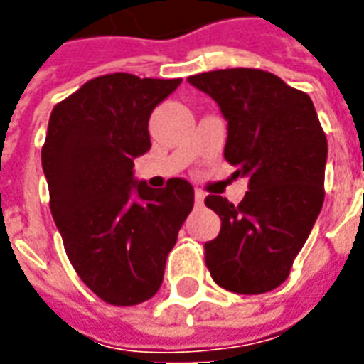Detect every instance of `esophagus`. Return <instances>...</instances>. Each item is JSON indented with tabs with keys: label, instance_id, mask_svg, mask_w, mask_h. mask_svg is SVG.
Segmentation results:
<instances>
[{
	"label": "esophagus",
	"instance_id": "esophagus-1",
	"mask_svg": "<svg viewBox=\"0 0 364 364\" xmlns=\"http://www.w3.org/2000/svg\"><path fill=\"white\" fill-rule=\"evenodd\" d=\"M203 203H205V193L197 189V191H195V205L200 206V205H203Z\"/></svg>",
	"mask_w": 364,
	"mask_h": 364
}]
</instances>
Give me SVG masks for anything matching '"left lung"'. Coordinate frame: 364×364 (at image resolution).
<instances>
[{
	"mask_svg": "<svg viewBox=\"0 0 364 364\" xmlns=\"http://www.w3.org/2000/svg\"><path fill=\"white\" fill-rule=\"evenodd\" d=\"M228 120L224 158L247 177L240 205L208 195L220 234L205 244L216 284L237 294H263L287 281L323 205L328 140L314 103L274 74L230 68L191 75Z\"/></svg>",
	"mask_w": 364,
	"mask_h": 364,
	"instance_id": "1",
	"label": "left lung"
}]
</instances>
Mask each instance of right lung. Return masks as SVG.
Returning a JSON list of instances; mask_svg holds the SVG:
<instances>
[{
	"mask_svg": "<svg viewBox=\"0 0 364 364\" xmlns=\"http://www.w3.org/2000/svg\"><path fill=\"white\" fill-rule=\"evenodd\" d=\"M179 83L99 75L52 109L43 146L52 216L75 273L107 304L134 306L158 292L193 210L189 181L151 189L132 171L151 146V111Z\"/></svg>",
	"mask_w": 364,
	"mask_h": 364,
	"instance_id": "add662e5",
	"label": "right lung"
}]
</instances>
